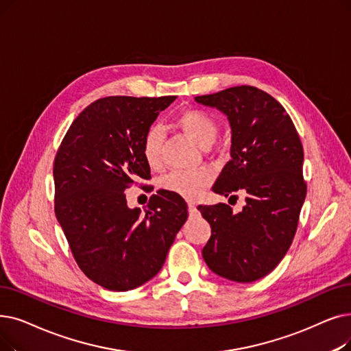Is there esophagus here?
<instances>
[{"mask_svg": "<svg viewBox=\"0 0 351 351\" xmlns=\"http://www.w3.org/2000/svg\"><path fill=\"white\" fill-rule=\"evenodd\" d=\"M188 210H189V215H196V213H197V209L192 202L188 204Z\"/></svg>", "mask_w": 351, "mask_h": 351, "instance_id": "1", "label": "esophagus"}]
</instances>
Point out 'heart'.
<instances>
[{
  "label": "heart",
  "mask_w": 351,
  "mask_h": 351,
  "mask_svg": "<svg viewBox=\"0 0 351 351\" xmlns=\"http://www.w3.org/2000/svg\"><path fill=\"white\" fill-rule=\"evenodd\" d=\"M173 123L184 132L189 139L202 147H208L215 141L218 134V125L210 114L199 109L180 110ZM142 156L152 169H159L162 166V133L159 129L152 128L146 132L142 142ZM210 184V175L208 172L191 173H172L162 180V188L185 199L199 197L206 186Z\"/></svg>",
  "instance_id": "b5f03b06"
}]
</instances>
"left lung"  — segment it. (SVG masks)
<instances>
[{"mask_svg":"<svg viewBox=\"0 0 351 351\" xmlns=\"http://www.w3.org/2000/svg\"><path fill=\"white\" fill-rule=\"evenodd\" d=\"M195 100L225 113L232 130L231 160L212 191L231 197L247 193L238 213L226 204L197 206L212 230L202 256L218 276L252 282L280 264L297 231L307 193L300 136L282 106L254 86Z\"/></svg>","mask_w":351,"mask_h":351,"instance_id":"1","label":"left lung"}]
</instances>
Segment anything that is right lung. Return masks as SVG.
Instances as JSON below:
<instances>
[{"mask_svg": "<svg viewBox=\"0 0 351 351\" xmlns=\"http://www.w3.org/2000/svg\"><path fill=\"white\" fill-rule=\"evenodd\" d=\"M175 99H99L74 119L57 150L56 217L80 269L110 291H129L154 278L188 218L184 197L165 189L150 196L145 215L128 206L125 195L150 179L142 142Z\"/></svg>", "mask_w": 351, "mask_h": 351, "instance_id": "add662e5", "label": "right lung"}]
</instances>
